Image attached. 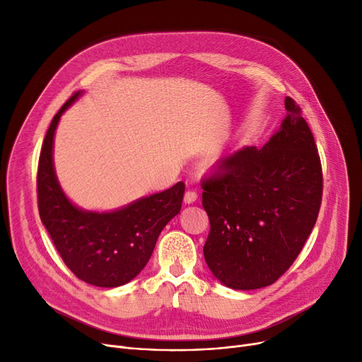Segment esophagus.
<instances>
[{
    "label": "esophagus",
    "mask_w": 362,
    "mask_h": 362,
    "mask_svg": "<svg viewBox=\"0 0 362 362\" xmlns=\"http://www.w3.org/2000/svg\"><path fill=\"white\" fill-rule=\"evenodd\" d=\"M183 199H185V204H194L198 199V194L195 191H186Z\"/></svg>",
    "instance_id": "1"
}]
</instances>
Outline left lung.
Segmentation results:
<instances>
[{
  "label": "left lung",
  "mask_w": 362,
  "mask_h": 362,
  "mask_svg": "<svg viewBox=\"0 0 362 362\" xmlns=\"http://www.w3.org/2000/svg\"><path fill=\"white\" fill-rule=\"evenodd\" d=\"M286 117L262 148L224 157L202 182L211 224L204 258L213 276L236 291L259 289L286 272L311 235L322 173L308 123L289 97Z\"/></svg>",
  "instance_id": "8db88e82"
}]
</instances>
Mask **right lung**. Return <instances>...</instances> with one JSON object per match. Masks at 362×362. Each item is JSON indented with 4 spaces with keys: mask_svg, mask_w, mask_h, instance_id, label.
Returning a JSON list of instances; mask_svg holds the SVG:
<instances>
[{
    "mask_svg": "<svg viewBox=\"0 0 362 362\" xmlns=\"http://www.w3.org/2000/svg\"><path fill=\"white\" fill-rule=\"evenodd\" d=\"M83 90L55 114L37 165V206L57 251L76 277L98 288H117L135 279L154 252L165 224L180 213L185 183L142 197L111 211L83 210L63 191L54 167V136L63 112Z\"/></svg>",
    "mask_w": 362,
    "mask_h": 362,
    "instance_id": "1",
    "label": "right lung"
}]
</instances>
